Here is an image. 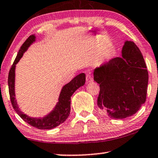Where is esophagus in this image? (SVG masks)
Listing matches in <instances>:
<instances>
[{
  "instance_id": "obj_1",
  "label": "esophagus",
  "mask_w": 158,
  "mask_h": 158,
  "mask_svg": "<svg viewBox=\"0 0 158 158\" xmlns=\"http://www.w3.org/2000/svg\"><path fill=\"white\" fill-rule=\"evenodd\" d=\"M93 81V79L91 76V75L90 73H87L86 75V82H91Z\"/></svg>"
}]
</instances>
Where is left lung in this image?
<instances>
[{"mask_svg": "<svg viewBox=\"0 0 158 158\" xmlns=\"http://www.w3.org/2000/svg\"><path fill=\"white\" fill-rule=\"evenodd\" d=\"M143 56L132 41L127 40L122 56L97 67L94 80L99 84L97 106L100 112L113 119L133 115L146 99L148 73Z\"/></svg>", "mask_w": 158, "mask_h": 158, "instance_id": "8db88e82", "label": "left lung"}]
</instances>
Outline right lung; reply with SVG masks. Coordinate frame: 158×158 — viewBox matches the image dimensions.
Masks as SVG:
<instances>
[{"label": "right lung", "mask_w": 158, "mask_h": 158, "mask_svg": "<svg viewBox=\"0 0 158 158\" xmlns=\"http://www.w3.org/2000/svg\"><path fill=\"white\" fill-rule=\"evenodd\" d=\"M35 40V36L31 35L28 37L25 42L23 43L20 48L18 54L15 59V61L10 69L8 74V87L10 101L12 107L16 111L22 120L30 125L40 130H52V129L59 126L60 124L64 123V121L68 118L71 112V97L76 90L80 87L83 86L85 82V73L77 75L68 84L62 87L59 97V102L55 106L52 111L44 118H31L24 114L20 110L18 106L17 101L15 99V67L16 64L19 62V59L22 57L23 55L28 48Z\"/></svg>", "instance_id": "add662e5"}]
</instances>
